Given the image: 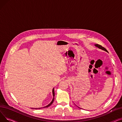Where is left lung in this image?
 <instances>
[{"label":"left lung","instance_id":"1","mask_svg":"<svg viewBox=\"0 0 122 122\" xmlns=\"http://www.w3.org/2000/svg\"><path fill=\"white\" fill-rule=\"evenodd\" d=\"M95 46L97 47L98 48H100V49H102V50H104V51H107V50L104 47H102L101 46H100V45H99V44H95Z\"/></svg>","mask_w":122,"mask_h":122}]
</instances>
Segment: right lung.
<instances>
[{"instance_id": "obj_1", "label": "right lung", "mask_w": 122, "mask_h": 122, "mask_svg": "<svg viewBox=\"0 0 122 122\" xmlns=\"http://www.w3.org/2000/svg\"><path fill=\"white\" fill-rule=\"evenodd\" d=\"M52 93H53V99H52V101H51L50 103L47 106H44V107H41V108H31V109H41V108H46V107H49V106H50L51 104H52L53 103V102L54 101V96H55V92H54V88H53V90H52Z\"/></svg>"}]
</instances>
